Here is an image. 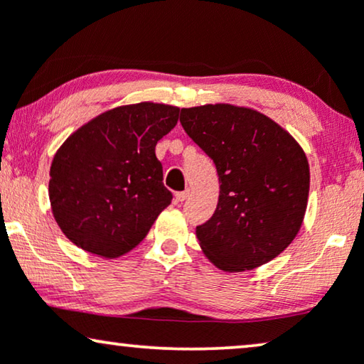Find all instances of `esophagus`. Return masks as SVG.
Listing matches in <instances>:
<instances>
[{"label": "esophagus", "mask_w": 364, "mask_h": 364, "mask_svg": "<svg viewBox=\"0 0 364 364\" xmlns=\"http://www.w3.org/2000/svg\"><path fill=\"white\" fill-rule=\"evenodd\" d=\"M188 197V191H183V192H177L176 193V202L177 203H182L186 198Z\"/></svg>", "instance_id": "esophagus-1"}]
</instances>
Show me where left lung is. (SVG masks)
I'll use <instances>...</instances> for the list:
<instances>
[{
    "label": "left lung",
    "instance_id": "8db88e82",
    "mask_svg": "<svg viewBox=\"0 0 364 364\" xmlns=\"http://www.w3.org/2000/svg\"><path fill=\"white\" fill-rule=\"evenodd\" d=\"M187 136L215 164V212L196 228L213 265L252 270L285 250L300 230L310 191L303 149L263 114L230 104L182 109Z\"/></svg>",
    "mask_w": 364,
    "mask_h": 364
}]
</instances>
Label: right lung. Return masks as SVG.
Returning a JSON list of instances; mask_svg holds the SVG:
<instances>
[{"instance_id":"add662e5","label":"right lung","mask_w":364,"mask_h":364,"mask_svg":"<svg viewBox=\"0 0 364 364\" xmlns=\"http://www.w3.org/2000/svg\"><path fill=\"white\" fill-rule=\"evenodd\" d=\"M178 111L154 102L111 109L59 147L49 172V200L74 245L116 258L144 240L172 200L156 146L176 127Z\"/></svg>"}]
</instances>
